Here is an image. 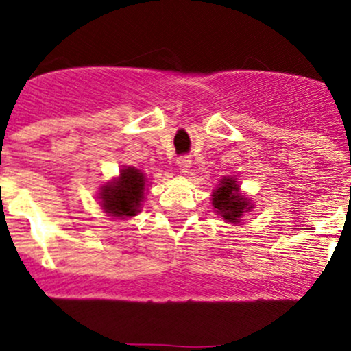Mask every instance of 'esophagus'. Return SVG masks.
<instances>
[{
	"label": "esophagus",
	"instance_id": "esophagus-1",
	"mask_svg": "<svg viewBox=\"0 0 351 351\" xmlns=\"http://www.w3.org/2000/svg\"><path fill=\"white\" fill-rule=\"evenodd\" d=\"M176 165H178V168L180 170H183V171H186L189 167H191V158H189L188 155H183V156H178V158H176Z\"/></svg>",
	"mask_w": 351,
	"mask_h": 351
}]
</instances>
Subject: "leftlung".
Returning a JSON list of instances; mask_svg holds the SVG:
<instances>
[{"label": "left lung", "instance_id": "obj_1", "mask_svg": "<svg viewBox=\"0 0 351 351\" xmlns=\"http://www.w3.org/2000/svg\"><path fill=\"white\" fill-rule=\"evenodd\" d=\"M239 186L234 180H223L221 186L216 189L213 206L217 209L221 216L228 223H239V219L247 209H251V203L239 195Z\"/></svg>", "mask_w": 351, "mask_h": 351}]
</instances>
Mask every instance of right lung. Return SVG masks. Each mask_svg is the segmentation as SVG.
I'll return each instance as SVG.
<instances>
[{
    "label": "right lung",
    "mask_w": 351,
    "mask_h": 351,
    "mask_svg": "<svg viewBox=\"0 0 351 351\" xmlns=\"http://www.w3.org/2000/svg\"><path fill=\"white\" fill-rule=\"evenodd\" d=\"M145 176L136 168H125L120 173V178L112 184L104 186L102 206L110 216H135L138 213L140 203L143 199Z\"/></svg>",
    "instance_id": "1"
}]
</instances>
